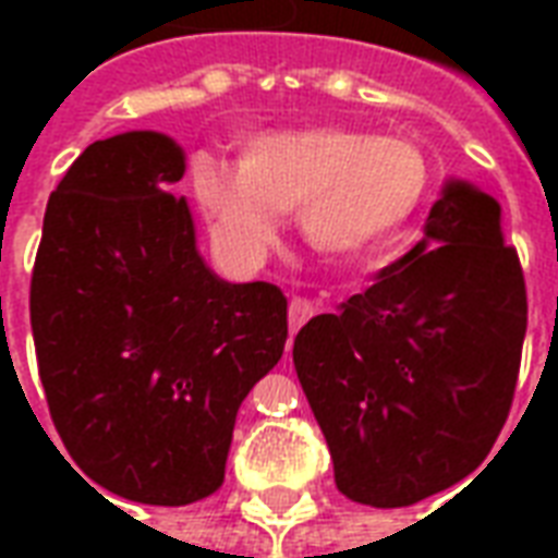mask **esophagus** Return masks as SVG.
<instances>
[{"mask_svg":"<svg viewBox=\"0 0 558 558\" xmlns=\"http://www.w3.org/2000/svg\"><path fill=\"white\" fill-rule=\"evenodd\" d=\"M315 315V304L313 301H306V298H292V304H289V330L298 332L304 327L310 318Z\"/></svg>","mask_w":558,"mask_h":558,"instance_id":"esophagus-1","label":"esophagus"}]
</instances>
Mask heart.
I'll list each match as a JSON object with an SVG mask.
<instances>
[{"label": "heart", "mask_w": 558, "mask_h": 558, "mask_svg": "<svg viewBox=\"0 0 558 558\" xmlns=\"http://www.w3.org/2000/svg\"><path fill=\"white\" fill-rule=\"evenodd\" d=\"M191 182L228 254L260 257L280 217L298 214L313 252L348 260L405 228L428 191V161L408 138L315 124L248 135L240 168L199 156Z\"/></svg>", "instance_id": "obj_1"}]
</instances>
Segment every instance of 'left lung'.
Instances as JSON below:
<instances>
[{"instance_id":"left-lung-1","label":"left lung","mask_w":558,"mask_h":558,"mask_svg":"<svg viewBox=\"0 0 558 558\" xmlns=\"http://www.w3.org/2000/svg\"><path fill=\"white\" fill-rule=\"evenodd\" d=\"M524 332L527 289L501 205L449 179L423 240L295 336L339 493L393 510L472 475L510 414Z\"/></svg>"}]
</instances>
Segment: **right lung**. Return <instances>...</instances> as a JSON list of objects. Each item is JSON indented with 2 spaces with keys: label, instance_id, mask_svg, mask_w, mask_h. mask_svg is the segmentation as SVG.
<instances>
[{
  "label": "right lung",
  "instance_id": "1",
  "mask_svg": "<svg viewBox=\"0 0 558 558\" xmlns=\"http://www.w3.org/2000/svg\"><path fill=\"white\" fill-rule=\"evenodd\" d=\"M182 177V147L153 130L89 144L48 196L31 275L39 379L65 451L95 484L153 507L222 486L236 411L289 336L278 287L205 266L187 202L170 193Z\"/></svg>",
  "mask_w": 558,
  "mask_h": 558
}]
</instances>
